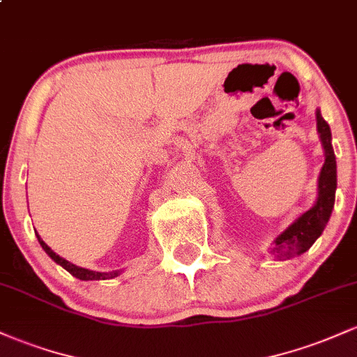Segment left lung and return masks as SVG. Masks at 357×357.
<instances>
[{"mask_svg": "<svg viewBox=\"0 0 357 357\" xmlns=\"http://www.w3.org/2000/svg\"><path fill=\"white\" fill-rule=\"evenodd\" d=\"M315 116H317V132L324 147V155H326L321 174H319L317 202L309 211L302 213L285 231H282L273 240V247L270 248V253L278 260H282V258L289 260V258L302 255L312 247L314 241L322 235L334 208L337 167H335V155L333 144H331L333 136H331L329 124L321 116V110L317 109Z\"/></svg>", "mask_w": 357, "mask_h": 357, "instance_id": "left-lung-1", "label": "left lung"}]
</instances>
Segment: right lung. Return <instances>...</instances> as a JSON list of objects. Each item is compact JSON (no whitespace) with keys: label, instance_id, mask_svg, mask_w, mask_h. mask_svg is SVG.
<instances>
[{"label":"right lung","instance_id":"right-lung-1","mask_svg":"<svg viewBox=\"0 0 357 357\" xmlns=\"http://www.w3.org/2000/svg\"><path fill=\"white\" fill-rule=\"evenodd\" d=\"M36 238H38L40 245H42V248L48 253V257H50L53 261H56V264L61 265V267L67 270V272H70L73 277L80 278V280H109V278L117 277L119 273H121V270H114V272H93V270L77 267V265H73L68 260H65V258H61L60 255H56V253L53 252V250L48 247V245L45 243L42 238H40L38 233H36Z\"/></svg>","mask_w":357,"mask_h":357}]
</instances>
